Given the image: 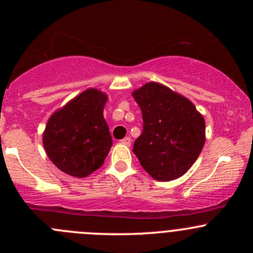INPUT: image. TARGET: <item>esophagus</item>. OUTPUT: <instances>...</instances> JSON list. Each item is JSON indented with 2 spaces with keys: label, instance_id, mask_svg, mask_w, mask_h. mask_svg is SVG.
I'll return each mask as SVG.
<instances>
[{
  "label": "esophagus",
  "instance_id": "34e87169",
  "mask_svg": "<svg viewBox=\"0 0 253 253\" xmlns=\"http://www.w3.org/2000/svg\"><path fill=\"white\" fill-rule=\"evenodd\" d=\"M121 143L122 144H125V145H131V138H129V137H126V138H124V139H121Z\"/></svg>",
  "mask_w": 253,
  "mask_h": 253
}]
</instances>
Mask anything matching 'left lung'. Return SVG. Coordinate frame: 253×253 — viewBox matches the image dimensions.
Instances as JSON below:
<instances>
[{
	"label": "left lung",
	"instance_id": "1",
	"mask_svg": "<svg viewBox=\"0 0 253 253\" xmlns=\"http://www.w3.org/2000/svg\"><path fill=\"white\" fill-rule=\"evenodd\" d=\"M142 110L143 132L133 144L142 168L158 181L181 177L206 142L203 115L186 96L149 82L132 91Z\"/></svg>",
	"mask_w": 253,
	"mask_h": 253
}]
</instances>
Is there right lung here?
I'll use <instances>...</instances> for the list:
<instances>
[{"instance_id":"right-lung-1","label":"right lung","mask_w":253,"mask_h":253,"mask_svg":"<svg viewBox=\"0 0 253 253\" xmlns=\"http://www.w3.org/2000/svg\"><path fill=\"white\" fill-rule=\"evenodd\" d=\"M108 95L89 88L53 112L42 133L48 159L65 174L86 177L104 164L112 145L104 119Z\"/></svg>"}]
</instances>
